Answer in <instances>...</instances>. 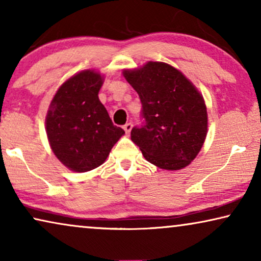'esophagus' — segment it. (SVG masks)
I'll return each instance as SVG.
<instances>
[{"label": "esophagus", "instance_id": "obj_1", "mask_svg": "<svg viewBox=\"0 0 261 261\" xmlns=\"http://www.w3.org/2000/svg\"><path fill=\"white\" fill-rule=\"evenodd\" d=\"M132 127H133V124H132V122H127L123 126V129H124V132H126L127 134H129V132L132 130Z\"/></svg>", "mask_w": 261, "mask_h": 261}]
</instances>
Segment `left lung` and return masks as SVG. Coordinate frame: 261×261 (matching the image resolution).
Segmentation results:
<instances>
[{
    "instance_id": "obj_1",
    "label": "left lung",
    "mask_w": 261,
    "mask_h": 261,
    "mask_svg": "<svg viewBox=\"0 0 261 261\" xmlns=\"http://www.w3.org/2000/svg\"><path fill=\"white\" fill-rule=\"evenodd\" d=\"M140 97V126L130 139L147 162L165 170L188 166L201 151L208 115L202 95L180 71L169 64L148 62L141 69L123 71Z\"/></svg>"
}]
</instances>
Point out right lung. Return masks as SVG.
Here are the masks:
<instances>
[{
    "instance_id": "add662e5",
    "label": "right lung",
    "mask_w": 261,
    "mask_h": 261,
    "mask_svg": "<svg viewBox=\"0 0 261 261\" xmlns=\"http://www.w3.org/2000/svg\"><path fill=\"white\" fill-rule=\"evenodd\" d=\"M103 78L87 70L67 80L53 97L46 133L57 158L74 172H87L106 162L124 134L114 126L98 98Z\"/></svg>"
}]
</instances>
